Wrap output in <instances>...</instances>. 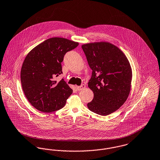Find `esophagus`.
<instances>
[{"label": "esophagus", "instance_id": "obj_1", "mask_svg": "<svg viewBox=\"0 0 160 160\" xmlns=\"http://www.w3.org/2000/svg\"><path fill=\"white\" fill-rule=\"evenodd\" d=\"M85 87H86V86L85 85H82L81 86H77V89L78 91H81L82 89H84Z\"/></svg>", "mask_w": 160, "mask_h": 160}]
</instances>
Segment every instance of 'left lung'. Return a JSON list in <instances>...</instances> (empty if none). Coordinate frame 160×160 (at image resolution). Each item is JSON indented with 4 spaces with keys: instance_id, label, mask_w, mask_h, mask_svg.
<instances>
[{
    "instance_id": "8db88e82",
    "label": "left lung",
    "mask_w": 160,
    "mask_h": 160,
    "mask_svg": "<svg viewBox=\"0 0 160 160\" xmlns=\"http://www.w3.org/2000/svg\"><path fill=\"white\" fill-rule=\"evenodd\" d=\"M82 48L92 70L88 87L94 98L88 108L100 115H109L124 103L130 93L132 73L129 62L118 48L109 42L89 43Z\"/></svg>"
}]
</instances>
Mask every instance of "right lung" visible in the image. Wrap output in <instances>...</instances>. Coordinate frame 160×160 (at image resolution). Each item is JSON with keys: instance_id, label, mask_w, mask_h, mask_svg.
<instances>
[{"instance_id": "1", "label": "right lung", "mask_w": 160, "mask_h": 160, "mask_svg": "<svg viewBox=\"0 0 160 160\" xmlns=\"http://www.w3.org/2000/svg\"><path fill=\"white\" fill-rule=\"evenodd\" d=\"M78 45L65 38H48L33 48L25 57L20 72L23 92L29 102L42 112H51L64 107L72 89L62 79L61 63L67 52Z\"/></svg>"}]
</instances>
